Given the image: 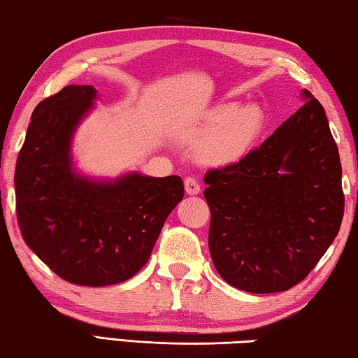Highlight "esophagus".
Here are the masks:
<instances>
[{
  "mask_svg": "<svg viewBox=\"0 0 358 358\" xmlns=\"http://www.w3.org/2000/svg\"><path fill=\"white\" fill-rule=\"evenodd\" d=\"M185 189L187 196H196V194L201 192V185H199V181L192 177H187L185 178Z\"/></svg>",
  "mask_w": 358,
  "mask_h": 358,
  "instance_id": "obj_1",
  "label": "esophagus"
}]
</instances>
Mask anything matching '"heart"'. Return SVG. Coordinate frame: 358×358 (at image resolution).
Instances as JSON below:
<instances>
[{
    "label": "heart",
    "mask_w": 358,
    "mask_h": 358,
    "mask_svg": "<svg viewBox=\"0 0 358 358\" xmlns=\"http://www.w3.org/2000/svg\"><path fill=\"white\" fill-rule=\"evenodd\" d=\"M264 128V112L257 104L226 102L208 108L187 138L199 142L197 157L207 166L224 167L245 159Z\"/></svg>",
    "instance_id": "obj_1"
}]
</instances>
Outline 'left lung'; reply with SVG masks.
Here are the masks:
<instances>
[{
  "label": "left lung",
  "mask_w": 358,
  "mask_h": 358,
  "mask_svg": "<svg viewBox=\"0 0 358 358\" xmlns=\"http://www.w3.org/2000/svg\"><path fill=\"white\" fill-rule=\"evenodd\" d=\"M306 104L237 164L208 171V248L217 273L251 294L305 280L339 232L341 161L324 107Z\"/></svg>",
  "instance_id": "1"
}]
</instances>
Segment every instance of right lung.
I'll use <instances>...</instances> for the list:
<instances>
[{"label":"right lung","instance_id":"add662e5","mask_svg":"<svg viewBox=\"0 0 358 358\" xmlns=\"http://www.w3.org/2000/svg\"><path fill=\"white\" fill-rule=\"evenodd\" d=\"M96 98L92 85H69L39 102L14 178L17 221L29 250L59 278L90 287L134 276L185 196L177 175L96 180L76 172L72 137Z\"/></svg>","mask_w":358,"mask_h":358}]
</instances>
